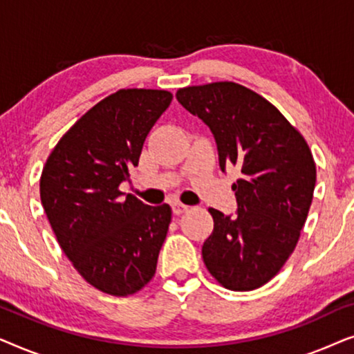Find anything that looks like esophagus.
I'll return each instance as SVG.
<instances>
[{
  "label": "esophagus",
  "instance_id": "esophagus-1",
  "mask_svg": "<svg viewBox=\"0 0 354 354\" xmlns=\"http://www.w3.org/2000/svg\"><path fill=\"white\" fill-rule=\"evenodd\" d=\"M185 211H188V206H185V205H182V203H174L172 205V212L176 216H180V214H183V212Z\"/></svg>",
  "mask_w": 354,
  "mask_h": 354
}]
</instances>
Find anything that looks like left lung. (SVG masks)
<instances>
[{
  "instance_id": "left-lung-1",
  "label": "left lung",
  "mask_w": 354,
  "mask_h": 354,
  "mask_svg": "<svg viewBox=\"0 0 354 354\" xmlns=\"http://www.w3.org/2000/svg\"><path fill=\"white\" fill-rule=\"evenodd\" d=\"M177 100L214 133L219 164L239 167V211L209 207L214 230L203 261L222 287L250 292L277 275L297 246L311 207L316 162L306 140L275 106L235 82L177 90Z\"/></svg>"
}]
</instances>
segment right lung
<instances>
[{
    "instance_id": "1",
    "label": "right lung",
    "mask_w": 354,
    "mask_h": 354,
    "mask_svg": "<svg viewBox=\"0 0 354 354\" xmlns=\"http://www.w3.org/2000/svg\"><path fill=\"white\" fill-rule=\"evenodd\" d=\"M167 90L122 88L90 108L48 156L40 198L57 243L100 292L129 297L154 277L171 206L122 198L145 140L169 108Z\"/></svg>"
}]
</instances>
